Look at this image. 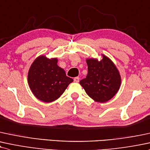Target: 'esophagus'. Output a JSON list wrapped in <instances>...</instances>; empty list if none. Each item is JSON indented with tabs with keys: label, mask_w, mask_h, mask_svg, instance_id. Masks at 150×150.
<instances>
[{
	"label": "esophagus",
	"mask_w": 150,
	"mask_h": 150,
	"mask_svg": "<svg viewBox=\"0 0 150 150\" xmlns=\"http://www.w3.org/2000/svg\"><path fill=\"white\" fill-rule=\"evenodd\" d=\"M79 80H80V78H79L78 77H75V78H74V82H78Z\"/></svg>",
	"instance_id": "esophagus-1"
}]
</instances>
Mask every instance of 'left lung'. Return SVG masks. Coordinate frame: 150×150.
<instances>
[{
	"instance_id": "obj_1",
	"label": "left lung",
	"mask_w": 150,
	"mask_h": 150,
	"mask_svg": "<svg viewBox=\"0 0 150 150\" xmlns=\"http://www.w3.org/2000/svg\"><path fill=\"white\" fill-rule=\"evenodd\" d=\"M102 59H86L88 74L80 80V85L95 101L105 103L112 98L120 89L121 75L113 61L105 54Z\"/></svg>"
}]
</instances>
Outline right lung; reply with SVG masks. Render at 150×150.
Returning a JSON list of instances; mask_svg holds the SVG:
<instances>
[{
	"mask_svg": "<svg viewBox=\"0 0 150 150\" xmlns=\"http://www.w3.org/2000/svg\"><path fill=\"white\" fill-rule=\"evenodd\" d=\"M57 58L40 55L34 60L28 73V83L33 95L41 101H54L73 80L57 65Z\"/></svg>",
	"mask_w": 150,
	"mask_h": 150,
	"instance_id": "obj_1",
	"label": "right lung"
}]
</instances>
